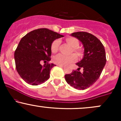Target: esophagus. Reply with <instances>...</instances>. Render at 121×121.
<instances>
[{
	"instance_id": "obj_1",
	"label": "esophagus",
	"mask_w": 121,
	"mask_h": 121,
	"mask_svg": "<svg viewBox=\"0 0 121 121\" xmlns=\"http://www.w3.org/2000/svg\"><path fill=\"white\" fill-rule=\"evenodd\" d=\"M58 66H59V67H61V68H63L64 67V66L63 65H57Z\"/></svg>"
}]
</instances>
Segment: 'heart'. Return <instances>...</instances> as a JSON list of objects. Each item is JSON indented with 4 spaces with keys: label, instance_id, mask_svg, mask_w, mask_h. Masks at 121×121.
<instances>
[{
    "label": "heart",
    "instance_id": "b5f03b06",
    "mask_svg": "<svg viewBox=\"0 0 121 121\" xmlns=\"http://www.w3.org/2000/svg\"><path fill=\"white\" fill-rule=\"evenodd\" d=\"M66 42L68 43L69 45L73 48V51L76 53V55L80 56L82 55V51L78 48L79 45L78 40L76 38L73 37H66ZM60 45V41L59 40H55L52 43L51 45V51L53 53H56L59 49ZM77 60V57L74 55H71L70 56H64L62 55H58L55 56L53 59L54 63L57 65H67L72 63V62L76 61Z\"/></svg>",
    "mask_w": 121,
    "mask_h": 121
}]
</instances>
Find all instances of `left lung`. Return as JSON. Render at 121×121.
<instances>
[{"instance_id": "8db88e82", "label": "left lung", "mask_w": 121, "mask_h": 121, "mask_svg": "<svg viewBox=\"0 0 121 121\" xmlns=\"http://www.w3.org/2000/svg\"><path fill=\"white\" fill-rule=\"evenodd\" d=\"M81 41L84 48V56L77 62V70L65 74L66 82L78 90H84L92 85L98 78L106 64V54L103 44L95 36L86 32L70 35ZM83 69V72L79 69Z\"/></svg>"}]
</instances>
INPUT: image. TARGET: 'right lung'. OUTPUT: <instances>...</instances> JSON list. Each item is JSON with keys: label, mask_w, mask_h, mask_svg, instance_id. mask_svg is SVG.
Instances as JSON below:
<instances>
[{"label": "right lung", "mask_w": 121, "mask_h": 121, "mask_svg": "<svg viewBox=\"0 0 121 121\" xmlns=\"http://www.w3.org/2000/svg\"><path fill=\"white\" fill-rule=\"evenodd\" d=\"M64 37L47 28L34 30L22 37L14 53L15 65L21 78L27 84L38 85L49 79L50 71L56 65L40 64L51 61V45L54 40Z\"/></svg>", "instance_id": "right-lung-1"}]
</instances>
